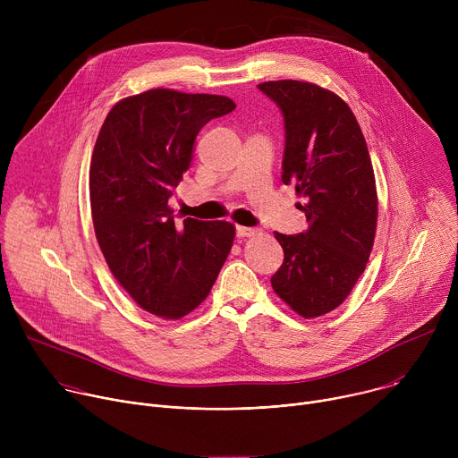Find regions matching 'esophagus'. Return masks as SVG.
Segmentation results:
<instances>
[{
    "mask_svg": "<svg viewBox=\"0 0 458 458\" xmlns=\"http://www.w3.org/2000/svg\"><path fill=\"white\" fill-rule=\"evenodd\" d=\"M235 233H237V237H251V235H257L259 230L250 228V226H235Z\"/></svg>",
    "mask_w": 458,
    "mask_h": 458,
    "instance_id": "1",
    "label": "esophagus"
}]
</instances>
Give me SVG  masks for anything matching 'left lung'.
<instances>
[{
  "label": "left lung",
  "mask_w": 458,
  "mask_h": 458,
  "mask_svg": "<svg viewBox=\"0 0 458 458\" xmlns=\"http://www.w3.org/2000/svg\"><path fill=\"white\" fill-rule=\"evenodd\" d=\"M283 112V182L306 198L308 230L276 232L284 263L274 292L301 317L335 310L362 276L377 228V188L362 130L350 106L313 83L257 85Z\"/></svg>",
  "instance_id": "left-lung-1"
}]
</instances>
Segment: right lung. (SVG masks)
<instances>
[{"instance_id": "obj_1", "label": "right lung", "mask_w": 458, "mask_h": 458, "mask_svg": "<svg viewBox=\"0 0 458 458\" xmlns=\"http://www.w3.org/2000/svg\"><path fill=\"white\" fill-rule=\"evenodd\" d=\"M233 108L225 96L154 89L115 103L99 130L90 163L96 239L117 283L157 317L198 308L232 250V223L177 225L168 199L199 130Z\"/></svg>"}]
</instances>
